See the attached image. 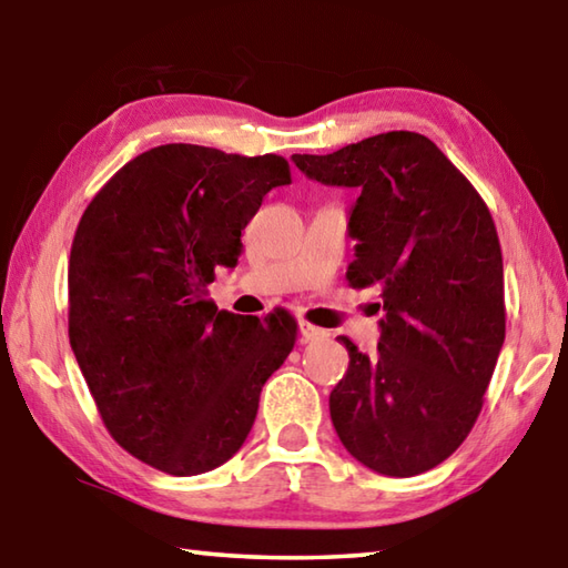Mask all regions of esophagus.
Segmentation results:
<instances>
[{
    "label": "esophagus",
    "mask_w": 568,
    "mask_h": 568,
    "mask_svg": "<svg viewBox=\"0 0 568 568\" xmlns=\"http://www.w3.org/2000/svg\"><path fill=\"white\" fill-rule=\"evenodd\" d=\"M301 338H303V343L323 341V338H328V331H323V328H318V325H311V323H301Z\"/></svg>",
    "instance_id": "34e87169"
}]
</instances>
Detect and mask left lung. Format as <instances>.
Segmentation results:
<instances>
[{"label": "left lung", "instance_id": "8db88e82", "mask_svg": "<svg viewBox=\"0 0 568 568\" xmlns=\"http://www.w3.org/2000/svg\"><path fill=\"white\" fill-rule=\"evenodd\" d=\"M293 162L323 185L361 192L345 277L353 287L376 285L386 311L373 355L338 338L351 363L331 393L335 434L363 466L418 476L470 434L506 338L494 217L418 132H383Z\"/></svg>", "mask_w": 568, "mask_h": 568}]
</instances>
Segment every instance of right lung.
Wrapping results in <instances>:
<instances>
[{"mask_svg": "<svg viewBox=\"0 0 568 568\" xmlns=\"http://www.w3.org/2000/svg\"><path fill=\"white\" fill-rule=\"evenodd\" d=\"M281 185H291L281 155L160 145L114 172L77 225L67 275L74 358L110 436L170 476L237 454L265 381L295 345L293 315L245 318L207 297Z\"/></svg>", "mask_w": 568, "mask_h": 568, "instance_id": "add662e5", "label": "right lung"}]
</instances>
